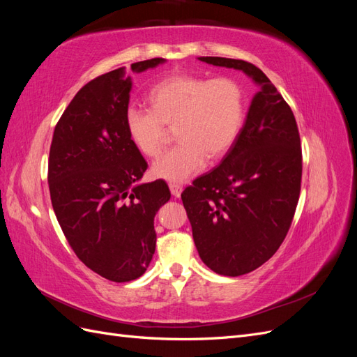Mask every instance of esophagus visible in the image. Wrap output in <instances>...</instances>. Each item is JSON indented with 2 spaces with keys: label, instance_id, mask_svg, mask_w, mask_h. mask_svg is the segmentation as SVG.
I'll return each instance as SVG.
<instances>
[{
  "label": "esophagus",
  "instance_id": "34e87169",
  "mask_svg": "<svg viewBox=\"0 0 357 357\" xmlns=\"http://www.w3.org/2000/svg\"><path fill=\"white\" fill-rule=\"evenodd\" d=\"M169 190H171L172 195L178 198L181 195V192H183V186L178 185V183H169Z\"/></svg>",
  "mask_w": 357,
  "mask_h": 357
}]
</instances>
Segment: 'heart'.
Masks as SVG:
<instances>
[{"mask_svg":"<svg viewBox=\"0 0 357 357\" xmlns=\"http://www.w3.org/2000/svg\"><path fill=\"white\" fill-rule=\"evenodd\" d=\"M150 110L129 107L125 129L139 153L155 158L164 149L168 131L176 128L178 144L162 155L152 174L181 183L199 172L207 159H220L232 147L244 121V93L232 79H205L176 74L149 92Z\"/></svg>","mask_w":357,"mask_h":357,"instance_id":"heart-1","label":"heart"}]
</instances>
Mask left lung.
Wrapping results in <instances>:
<instances>
[{
  "mask_svg": "<svg viewBox=\"0 0 357 357\" xmlns=\"http://www.w3.org/2000/svg\"><path fill=\"white\" fill-rule=\"evenodd\" d=\"M198 59L243 71L259 86L220 165L181 193L202 262L220 275L238 277L265 264L286 238L301 192V139L290 107L253 63Z\"/></svg>",
  "mask_w": 357,
  "mask_h": 357,
  "instance_id": "8db88e82",
  "label": "left lung"
}]
</instances>
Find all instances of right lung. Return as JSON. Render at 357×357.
<instances>
[{
	"label": "right lung",
	"instance_id": "add662e5",
	"mask_svg": "<svg viewBox=\"0 0 357 357\" xmlns=\"http://www.w3.org/2000/svg\"><path fill=\"white\" fill-rule=\"evenodd\" d=\"M164 62H135L131 70ZM131 89L125 67L84 84L61 116L49 155L50 199L63 235L86 266L116 283L146 273L155 215L171 198L164 180L139 181L147 162L125 129Z\"/></svg>",
	"mask_w": 357,
	"mask_h": 357
}]
</instances>
